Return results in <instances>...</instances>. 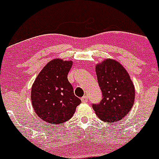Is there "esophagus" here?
I'll return each instance as SVG.
<instances>
[{"label":"esophagus","instance_id":"1","mask_svg":"<svg viewBox=\"0 0 159 159\" xmlns=\"http://www.w3.org/2000/svg\"><path fill=\"white\" fill-rule=\"evenodd\" d=\"M81 100L82 102H87L88 100H89V97H88V95H84L81 98Z\"/></svg>","mask_w":159,"mask_h":159}]
</instances>
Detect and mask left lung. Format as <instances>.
Wrapping results in <instances>:
<instances>
[{
	"mask_svg": "<svg viewBox=\"0 0 159 159\" xmlns=\"http://www.w3.org/2000/svg\"><path fill=\"white\" fill-rule=\"evenodd\" d=\"M102 99L93 104L94 110L101 120L112 123L128 114L134 103L135 89L128 72L116 60L105 59L95 66Z\"/></svg>",
	"mask_w": 159,
	"mask_h": 159,
	"instance_id": "left-lung-1",
	"label": "left lung"
}]
</instances>
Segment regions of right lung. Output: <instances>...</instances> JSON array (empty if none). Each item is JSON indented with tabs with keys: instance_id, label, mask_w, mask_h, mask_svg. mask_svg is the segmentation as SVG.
Listing matches in <instances>:
<instances>
[{
	"instance_id": "obj_1",
	"label": "right lung",
	"mask_w": 159,
	"mask_h": 159,
	"mask_svg": "<svg viewBox=\"0 0 159 159\" xmlns=\"http://www.w3.org/2000/svg\"><path fill=\"white\" fill-rule=\"evenodd\" d=\"M72 61L53 59L47 63L32 84L31 101L39 118L50 124L70 120L81 103L67 80Z\"/></svg>"
}]
</instances>
